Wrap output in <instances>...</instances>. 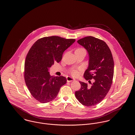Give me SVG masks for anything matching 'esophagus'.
I'll list each match as a JSON object with an SVG mask.
<instances>
[{
  "instance_id": "1",
  "label": "esophagus",
  "mask_w": 135,
  "mask_h": 135,
  "mask_svg": "<svg viewBox=\"0 0 135 135\" xmlns=\"http://www.w3.org/2000/svg\"><path fill=\"white\" fill-rule=\"evenodd\" d=\"M67 82H68V83H70L71 81L75 80V79H74V78H72V77H67Z\"/></svg>"
}]
</instances>
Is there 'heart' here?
<instances>
[{
  "instance_id": "1",
  "label": "heart",
  "mask_w": 135,
  "mask_h": 135,
  "mask_svg": "<svg viewBox=\"0 0 135 135\" xmlns=\"http://www.w3.org/2000/svg\"><path fill=\"white\" fill-rule=\"evenodd\" d=\"M83 50H84V49H76V50H75V52H77V51H83ZM71 74L73 76H76L77 75H78V71H77V70H71Z\"/></svg>"
}]
</instances>
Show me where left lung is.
<instances>
[{"instance_id":"8db88e82","label":"left lung","mask_w":135,"mask_h":135,"mask_svg":"<svg viewBox=\"0 0 135 135\" xmlns=\"http://www.w3.org/2000/svg\"><path fill=\"white\" fill-rule=\"evenodd\" d=\"M77 42L87 50L89 63L84 76L91 86L79 81L80 90L75 95L79 102L90 107L100 103L108 93L112 83L114 74V61L108 46L103 40L93 36L80 39Z\"/></svg>"}]
</instances>
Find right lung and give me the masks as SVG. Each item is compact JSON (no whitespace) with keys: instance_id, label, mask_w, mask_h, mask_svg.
I'll return each mask as SVG.
<instances>
[{"instance_id":"1","label":"right lung","mask_w":135,"mask_h":135,"mask_svg":"<svg viewBox=\"0 0 135 135\" xmlns=\"http://www.w3.org/2000/svg\"><path fill=\"white\" fill-rule=\"evenodd\" d=\"M75 39L52 36L39 39L28 51L25 62L24 79L33 97L41 103L51 101L67 82L63 76H51L49 69L62 59L64 51Z\"/></svg>"}]
</instances>
